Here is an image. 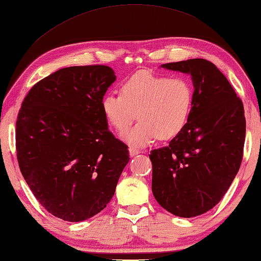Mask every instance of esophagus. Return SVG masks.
I'll list each match as a JSON object with an SVG mask.
<instances>
[{"label":"esophagus","instance_id":"obj_1","mask_svg":"<svg viewBox=\"0 0 261 261\" xmlns=\"http://www.w3.org/2000/svg\"><path fill=\"white\" fill-rule=\"evenodd\" d=\"M139 153H140V151H139V150H137V149H135V148H130V149H129V154H130L131 158H134V156L138 155Z\"/></svg>","mask_w":261,"mask_h":261}]
</instances>
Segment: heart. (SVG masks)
Instances as JSON below:
<instances>
[{"label":"heart","mask_w":261,"mask_h":261,"mask_svg":"<svg viewBox=\"0 0 261 261\" xmlns=\"http://www.w3.org/2000/svg\"><path fill=\"white\" fill-rule=\"evenodd\" d=\"M193 106V88L184 77H171L141 70L122 83L121 94L108 93L101 100L107 122L123 134L126 144L137 148L158 138L172 139L186 125Z\"/></svg>","instance_id":"1"}]
</instances>
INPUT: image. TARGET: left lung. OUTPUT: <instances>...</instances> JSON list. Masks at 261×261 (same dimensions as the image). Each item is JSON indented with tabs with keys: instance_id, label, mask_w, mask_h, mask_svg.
<instances>
[{
	"instance_id": "obj_1",
	"label": "left lung",
	"mask_w": 261,
	"mask_h": 261,
	"mask_svg": "<svg viewBox=\"0 0 261 261\" xmlns=\"http://www.w3.org/2000/svg\"><path fill=\"white\" fill-rule=\"evenodd\" d=\"M161 67L191 75L193 106L169 146L150 151L151 191L172 215L196 217L220 202L239 172L245 139L243 103L211 61L188 59Z\"/></svg>"
}]
</instances>
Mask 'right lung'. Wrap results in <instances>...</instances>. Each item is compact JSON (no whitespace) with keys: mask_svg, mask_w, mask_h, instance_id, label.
Returning <instances> with one entry per match:
<instances>
[{"mask_svg":"<svg viewBox=\"0 0 261 261\" xmlns=\"http://www.w3.org/2000/svg\"><path fill=\"white\" fill-rule=\"evenodd\" d=\"M115 80L108 66L61 68L36 83L21 103L19 168L41 205L63 220L83 221L105 209L130 160L101 110Z\"/></svg>","mask_w":261,"mask_h":261,"instance_id":"add662e5","label":"right lung"}]
</instances>
